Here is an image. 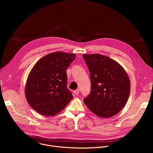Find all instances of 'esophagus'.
I'll return each mask as SVG.
<instances>
[{"mask_svg": "<svg viewBox=\"0 0 153 153\" xmlns=\"http://www.w3.org/2000/svg\"><path fill=\"white\" fill-rule=\"evenodd\" d=\"M73 92H74V93L75 94H78L79 93V90H74Z\"/></svg>", "mask_w": 153, "mask_h": 153, "instance_id": "1", "label": "esophagus"}]
</instances>
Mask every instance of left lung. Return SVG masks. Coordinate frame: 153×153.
<instances>
[{"instance_id": "obj_1", "label": "left lung", "mask_w": 153, "mask_h": 153, "mask_svg": "<svg viewBox=\"0 0 153 153\" xmlns=\"http://www.w3.org/2000/svg\"><path fill=\"white\" fill-rule=\"evenodd\" d=\"M90 73L91 90L83 102L103 118L117 114L126 103L130 80L124 68L114 60L99 54H83Z\"/></svg>"}]
</instances>
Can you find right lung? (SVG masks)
Wrapping results in <instances>:
<instances>
[{"label":"right lung","instance_id":"right-lung-1","mask_svg":"<svg viewBox=\"0 0 153 153\" xmlns=\"http://www.w3.org/2000/svg\"><path fill=\"white\" fill-rule=\"evenodd\" d=\"M76 54L57 51L43 56L31 69L25 85L28 104L39 114L53 116L65 108L73 96L67 88V70Z\"/></svg>","mask_w":153,"mask_h":153}]
</instances>
